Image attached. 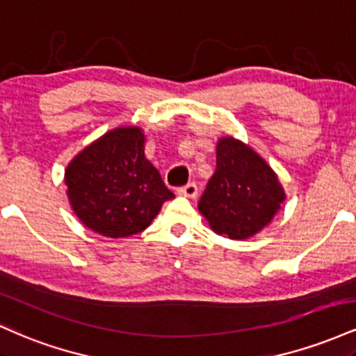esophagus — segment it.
<instances>
[{
	"mask_svg": "<svg viewBox=\"0 0 356 356\" xmlns=\"http://www.w3.org/2000/svg\"><path fill=\"white\" fill-rule=\"evenodd\" d=\"M177 192H179V195H184V197L195 199L197 197V186H195L194 182H191V184H187V186L181 187Z\"/></svg>",
	"mask_w": 356,
	"mask_h": 356,
	"instance_id": "1",
	"label": "esophagus"
}]
</instances>
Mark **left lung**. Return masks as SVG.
<instances>
[{
  "mask_svg": "<svg viewBox=\"0 0 356 356\" xmlns=\"http://www.w3.org/2000/svg\"><path fill=\"white\" fill-rule=\"evenodd\" d=\"M284 197L277 175L261 155L234 137L219 138L216 172L197 206L212 231L229 239L252 238L271 222Z\"/></svg>",
  "mask_w": 356,
  "mask_h": 356,
  "instance_id": "8db88e82",
  "label": "left lung"
}]
</instances>
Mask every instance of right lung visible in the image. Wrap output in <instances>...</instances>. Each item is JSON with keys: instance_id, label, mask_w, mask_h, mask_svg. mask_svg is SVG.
Masks as SVG:
<instances>
[{"instance_id": "obj_1", "label": "right lung", "mask_w": 356, "mask_h": 356, "mask_svg": "<svg viewBox=\"0 0 356 356\" xmlns=\"http://www.w3.org/2000/svg\"><path fill=\"white\" fill-rule=\"evenodd\" d=\"M138 127H118L73 157L65 170L68 201L88 229L105 238H129L150 226L174 197L145 159Z\"/></svg>"}]
</instances>
